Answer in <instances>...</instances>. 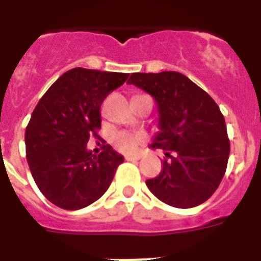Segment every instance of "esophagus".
<instances>
[{"instance_id": "obj_1", "label": "esophagus", "mask_w": 261, "mask_h": 261, "mask_svg": "<svg viewBox=\"0 0 261 261\" xmlns=\"http://www.w3.org/2000/svg\"><path fill=\"white\" fill-rule=\"evenodd\" d=\"M141 155H126V161H138Z\"/></svg>"}]
</instances>
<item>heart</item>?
Here are the masks:
<instances>
[{"label":"heart","instance_id":"heart-1","mask_svg":"<svg viewBox=\"0 0 261 261\" xmlns=\"http://www.w3.org/2000/svg\"><path fill=\"white\" fill-rule=\"evenodd\" d=\"M146 139V135L142 133H128L120 131L114 135L115 146L123 153H134Z\"/></svg>","mask_w":261,"mask_h":261}]
</instances>
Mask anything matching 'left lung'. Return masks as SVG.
I'll return each mask as SVG.
<instances>
[{"label":"left lung","mask_w":261,"mask_h":261,"mask_svg":"<svg viewBox=\"0 0 261 261\" xmlns=\"http://www.w3.org/2000/svg\"><path fill=\"white\" fill-rule=\"evenodd\" d=\"M133 84L154 98L159 128L151 149L169 160L163 171L146 180L161 202L178 208L202 204L214 194L226 172L230 153L225 118L202 88L177 71L133 73Z\"/></svg>","instance_id":"1"}]
</instances>
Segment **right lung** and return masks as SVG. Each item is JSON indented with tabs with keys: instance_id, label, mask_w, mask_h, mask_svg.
I'll use <instances>...</instances> for the list:
<instances>
[{
	"instance_id": "1",
	"label": "right lung",
	"mask_w": 261,
	"mask_h": 261,
	"mask_svg": "<svg viewBox=\"0 0 261 261\" xmlns=\"http://www.w3.org/2000/svg\"><path fill=\"white\" fill-rule=\"evenodd\" d=\"M128 75L75 67L35 107L25 130L27 161L40 192L55 206L80 210L108 190L123 155L110 145L92 154L87 143L101 126V102Z\"/></svg>"
}]
</instances>
